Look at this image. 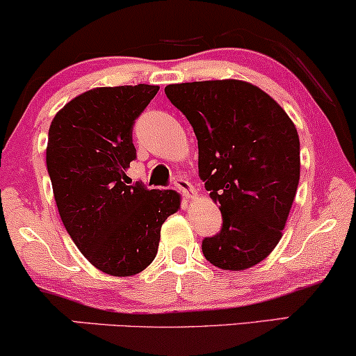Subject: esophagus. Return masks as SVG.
Segmentation results:
<instances>
[{
	"instance_id": "obj_1",
	"label": "esophagus",
	"mask_w": 356,
	"mask_h": 356,
	"mask_svg": "<svg viewBox=\"0 0 356 356\" xmlns=\"http://www.w3.org/2000/svg\"><path fill=\"white\" fill-rule=\"evenodd\" d=\"M175 186H177L178 190L181 191L183 195H185L188 200H190V198H195V196H196L195 188H193L191 183L188 181V179H185V178H177V179H175Z\"/></svg>"
}]
</instances>
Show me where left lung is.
Listing matches in <instances>:
<instances>
[{
    "instance_id": "1",
    "label": "left lung",
    "mask_w": 356,
    "mask_h": 356,
    "mask_svg": "<svg viewBox=\"0 0 356 356\" xmlns=\"http://www.w3.org/2000/svg\"><path fill=\"white\" fill-rule=\"evenodd\" d=\"M198 138L200 178L222 214L203 254L225 270H244L274 251L300 179V142L280 105L236 79L165 87Z\"/></svg>"
}]
</instances>
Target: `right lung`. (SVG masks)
<instances>
[{"mask_svg": "<svg viewBox=\"0 0 356 356\" xmlns=\"http://www.w3.org/2000/svg\"><path fill=\"white\" fill-rule=\"evenodd\" d=\"M158 89L95 87L65 104L49 127L47 173L65 231L92 266L117 277L152 264L161 225L181 204L177 191L127 181L137 156L135 118Z\"/></svg>", "mask_w": 356, "mask_h": 356, "instance_id": "obj_1", "label": "right lung"}]
</instances>
